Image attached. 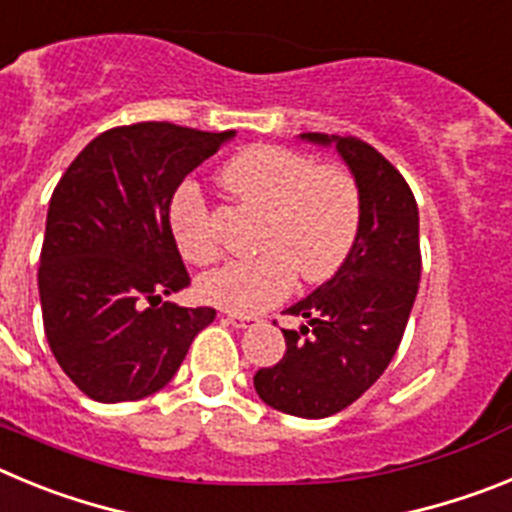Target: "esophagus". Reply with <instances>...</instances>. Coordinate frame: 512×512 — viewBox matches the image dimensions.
Returning <instances> with one entry per match:
<instances>
[{
  "label": "esophagus",
  "instance_id": "34e87169",
  "mask_svg": "<svg viewBox=\"0 0 512 512\" xmlns=\"http://www.w3.org/2000/svg\"><path fill=\"white\" fill-rule=\"evenodd\" d=\"M225 318H228V323L235 325V328H248V325L259 323L256 315H243V312H228Z\"/></svg>",
  "mask_w": 512,
  "mask_h": 512
}]
</instances>
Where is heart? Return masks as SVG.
<instances>
[{
  "label": "heart",
  "instance_id": "b5f03b06",
  "mask_svg": "<svg viewBox=\"0 0 512 512\" xmlns=\"http://www.w3.org/2000/svg\"><path fill=\"white\" fill-rule=\"evenodd\" d=\"M223 187L235 200L264 212L259 256L233 261L202 277L207 302L230 312H261L289 295L295 277L320 284L346 264L361 230L359 184L341 166H318L282 146H251L223 166ZM171 233L184 259L210 264L217 238L205 197L184 184L169 210Z\"/></svg>",
  "mask_w": 512,
  "mask_h": 512
}]
</instances>
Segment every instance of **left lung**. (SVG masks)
<instances>
[{
    "label": "left lung",
    "mask_w": 512,
    "mask_h": 512,
    "mask_svg": "<svg viewBox=\"0 0 512 512\" xmlns=\"http://www.w3.org/2000/svg\"><path fill=\"white\" fill-rule=\"evenodd\" d=\"M336 146L361 192V230L346 264L287 310L307 318L284 330L282 361L259 369L253 387L274 410L328 418L359 400L390 366L420 282L418 205L400 171L354 135L302 133Z\"/></svg>",
    "instance_id": "1"
}]
</instances>
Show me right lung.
Instances as JSON below:
<instances>
[{"mask_svg": "<svg viewBox=\"0 0 512 512\" xmlns=\"http://www.w3.org/2000/svg\"><path fill=\"white\" fill-rule=\"evenodd\" d=\"M233 135L171 122L104 130L53 189L38 269L43 328L58 366L92 400L166 387L215 320L212 307L161 302L189 287L169 210L184 176Z\"/></svg>", "mask_w": 512, "mask_h": 512, "instance_id": "obj_1", "label": "right lung"}]
</instances>
